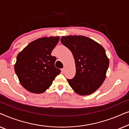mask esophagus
Listing matches in <instances>:
<instances>
[{"mask_svg":"<svg viewBox=\"0 0 129 129\" xmlns=\"http://www.w3.org/2000/svg\"><path fill=\"white\" fill-rule=\"evenodd\" d=\"M61 73H64V68H63L61 69Z\"/></svg>","mask_w":129,"mask_h":129,"instance_id":"34e87169","label":"esophagus"}]
</instances>
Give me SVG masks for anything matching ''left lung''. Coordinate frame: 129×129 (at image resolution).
<instances>
[{"label":"left lung","mask_w":129,"mask_h":129,"mask_svg":"<svg viewBox=\"0 0 129 129\" xmlns=\"http://www.w3.org/2000/svg\"><path fill=\"white\" fill-rule=\"evenodd\" d=\"M61 42L73 54L76 75L67 79L72 89L81 96L89 95L99 88L106 77L109 58L103 47L84 36H62Z\"/></svg>","instance_id":"1"}]
</instances>
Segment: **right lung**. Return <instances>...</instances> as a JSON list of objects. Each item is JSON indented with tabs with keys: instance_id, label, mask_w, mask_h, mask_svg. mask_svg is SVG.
Masks as SVG:
<instances>
[{
	"instance_id": "add662e5",
	"label": "right lung",
	"mask_w": 129,
	"mask_h": 129,
	"mask_svg": "<svg viewBox=\"0 0 129 129\" xmlns=\"http://www.w3.org/2000/svg\"><path fill=\"white\" fill-rule=\"evenodd\" d=\"M59 39V36L39 38L17 54L15 73L22 86L29 92H45L60 73V70L54 66L56 57L51 55Z\"/></svg>"
}]
</instances>
